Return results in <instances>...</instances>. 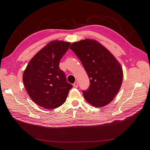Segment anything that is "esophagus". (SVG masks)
I'll return each mask as SVG.
<instances>
[{"mask_svg":"<svg viewBox=\"0 0 150 150\" xmlns=\"http://www.w3.org/2000/svg\"><path fill=\"white\" fill-rule=\"evenodd\" d=\"M73 86H74V88H77L78 87V83L77 82V81H75V83L73 84Z\"/></svg>","mask_w":150,"mask_h":150,"instance_id":"34e87169","label":"esophagus"}]
</instances>
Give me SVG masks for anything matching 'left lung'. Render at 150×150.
I'll list each match as a JSON object with an SVG mask.
<instances>
[{
    "instance_id": "1",
    "label": "left lung",
    "mask_w": 150,
    "mask_h": 150,
    "mask_svg": "<svg viewBox=\"0 0 150 150\" xmlns=\"http://www.w3.org/2000/svg\"><path fill=\"white\" fill-rule=\"evenodd\" d=\"M78 57L90 80L83 96L88 103L101 108L110 103L121 88L123 71L119 61L108 49L94 39L73 42L69 47Z\"/></svg>"
}]
</instances>
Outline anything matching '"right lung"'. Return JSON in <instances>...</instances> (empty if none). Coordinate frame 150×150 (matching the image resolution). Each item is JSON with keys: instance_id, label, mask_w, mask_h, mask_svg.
<instances>
[{"instance_id": "add662e5", "label": "right lung", "mask_w": 150, "mask_h": 150, "mask_svg": "<svg viewBox=\"0 0 150 150\" xmlns=\"http://www.w3.org/2000/svg\"><path fill=\"white\" fill-rule=\"evenodd\" d=\"M71 43L54 40L35 54L24 71L22 80L29 96L46 109L57 108L64 104L72 84L67 82L59 62Z\"/></svg>"}]
</instances>
